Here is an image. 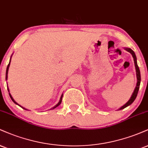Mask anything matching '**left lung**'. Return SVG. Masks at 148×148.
Instances as JSON below:
<instances>
[{
  "mask_svg": "<svg viewBox=\"0 0 148 148\" xmlns=\"http://www.w3.org/2000/svg\"><path fill=\"white\" fill-rule=\"evenodd\" d=\"M125 49L126 51H127L128 52H130V54L132 55L133 58H134V65H135V69H136V79H137V83L136 85V88H135L134 92H133L132 94L130 99H129V101H127V103H125V105H123L121 108H120L119 109V110H123L124 108H125L126 107L130 106V105L134 102L135 99H136L137 94H138V90H139V87H140V70L139 68H138V65H137V60H136V56L135 55V53L134 52V51L132 49H130V48H127V47H125Z\"/></svg>",
  "mask_w": 148,
  "mask_h": 148,
  "instance_id": "8db88e82",
  "label": "left lung"
}]
</instances>
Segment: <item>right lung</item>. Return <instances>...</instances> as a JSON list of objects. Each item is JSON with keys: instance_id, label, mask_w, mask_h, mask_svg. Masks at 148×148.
Listing matches in <instances>:
<instances>
[{"instance_id": "right-lung-1", "label": "right lung", "mask_w": 148, "mask_h": 148, "mask_svg": "<svg viewBox=\"0 0 148 148\" xmlns=\"http://www.w3.org/2000/svg\"><path fill=\"white\" fill-rule=\"evenodd\" d=\"M12 55L11 56V58H10V63H9V64H8V67H7V69H6V78H5V79L6 80H8V70H9V67H10V62H11V58H12ZM8 92H10V90H9V88H8ZM9 94H10V98H11V99L12 100V101H13V102L15 103V104H16V105H18V106H19L21 107V108H22L23 109H24V110H27V109H25V108H23V107H22L21 106H20V105L19 104H18V103L16 102L15 101H14V99H13V97H12V95H11V94L10 93H9ZM63 94H62V95H61V97H60V100H59V102H58V103H57V104L56 105V106H55L54 107H53L52 108H51V110H53V109H54V108H56V107H58V106H59V105L60 104V103H61V102H62V98H63Z\"/></svg>"}]
</instances>
